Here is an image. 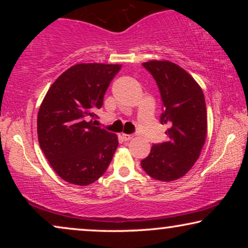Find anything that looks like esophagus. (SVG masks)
I'll return each instance as SVG.
<instances>
[{
    "label": "esophagus",
    "instance_id": "1",
    "mask_svg": "<svg viewBox=\"0 0 248 248\" xmlns=\"http://www.w3.org/2000/svg\"><path fill=\"white\" fill-rule=\"evenodd\" d=\"M122 138H123V140L124 141H130V140H132V139H133V135H131V134H122Z\"/></svg>",
    "mask_w": 248,
    "mask_h": 248
}]
</instances>
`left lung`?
<instances>
[{"label": "left lung", "instance_id": "left-lung-1", "mask_svg": "<svg viewBox=\"0 0 248 248\" xmlns=\"http://www.w3.org/2000/svg\"><path fill=\"white\" fill-rule=\"evenodd\" d=\"M142 65L158 84L164 106L160 122L169 127L166 131L168 141L152 145L141 166L150 177L172 182L187 174L205 143L208 116L204 94L194 78L170 61H149Z\"/></svg>", "mask_w": 248, "mask_h": 248}]
</instances>
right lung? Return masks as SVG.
Instances as JSON below:
<instances>
[{"label":"right lung","instance_id":"add662e5","mask_svg":"<svg viewBox=\"0 0 248 248\" xmlns=\"http://www.w3.org/2000/svg\"><path fill=\"white\" fill-rule=\"evenodd\" d=\"M121 64L80 63L61 74L47 91L37 116L40 149L54 171L73 185L86 186L104 175L118 147L116 134L94 126Z\"/></svg>","mask_w":248,"mask_h":248}]
</instances>
